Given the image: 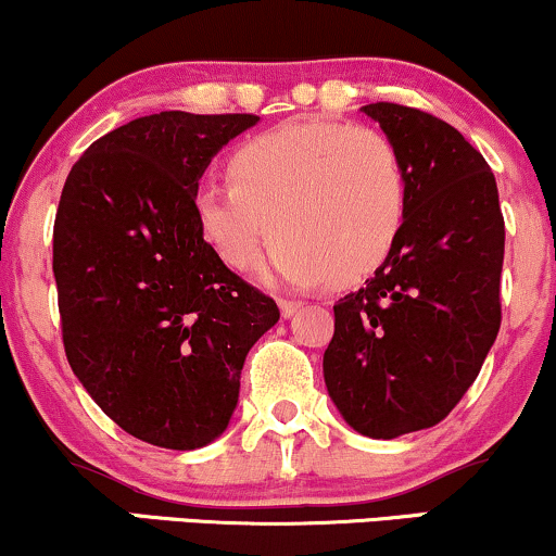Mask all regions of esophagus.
<instances>
[{
  "label": "esophagus",
  "mask_w": 556,
  "mask_h": 556,
  "mask_svg": "<svg viewBox=\"0 0 556 556\" xmlns=\"http://www.w3.org/2000/svg\"><path fill=\"white\" fill-rule=\"evenodd\" d=\"M300 300H279V311H282L285 318H292L300 311Z\"/></svg>",
  "instance_id": "34e87169"
}]
</instances>
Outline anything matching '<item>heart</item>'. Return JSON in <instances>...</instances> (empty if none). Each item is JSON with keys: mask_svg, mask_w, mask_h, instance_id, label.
Instances as JSON below:
<instances>
[{"mask_svg": "<svg viewBox=\"0 0 556 556\" xmlns=\"http://www.w3.org/2000/svg\"><path fill=\"white\" fill-rule=\"evenodd\" d=\"M227 186L193 197L199 236L230 271L253 269L266 232L271 269L292 287H350L393 251L409 184L383 131L346 122H295L232 152Z\"/></svg>", "mask_w": 556, "mask_h": 556, "instance_id": "heart-1", "label": "heart"}]
</instances>
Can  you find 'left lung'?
<instances>
[{
  "mask_svg": "<svg viewBox=\"0 0 556 556\" xmlns=\"http://www.w3.org/2000/svg\"><path fill=\"white\" fill-rule=\"evenodd\" d=\"M406 165L401 236L365 287L333 305L329 396L359 434L443 422L477 380L503 320L505 219L479 150L432 113L363 105Z\"/></svg>",
  "mask_w": 556,
  "mask_h": 556,
  "instance_id": "1",
  "label": "left lung"
}]
</instances>
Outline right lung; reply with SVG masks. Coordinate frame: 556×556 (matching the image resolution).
Listing matches in <instances>:
<instances>
[{
	"label": "right lung",
	"instance_id": "1",
	"mask_svg": "<svg viewBox=\"0 0 556 556\" xmlns=\"http://www.w3.org/2000/svg\"><path fill=\"white\" fill-rule=\"evenodd\" d=\"M253 113L163 111L100 137L66 176L53 277L70 367L134 438L193 451L225 432L245 354L279 320L206 249L193 197Z\"/></svg>",
	"mask_w": 556,
	"mask_h": 556
}]
</instances>
